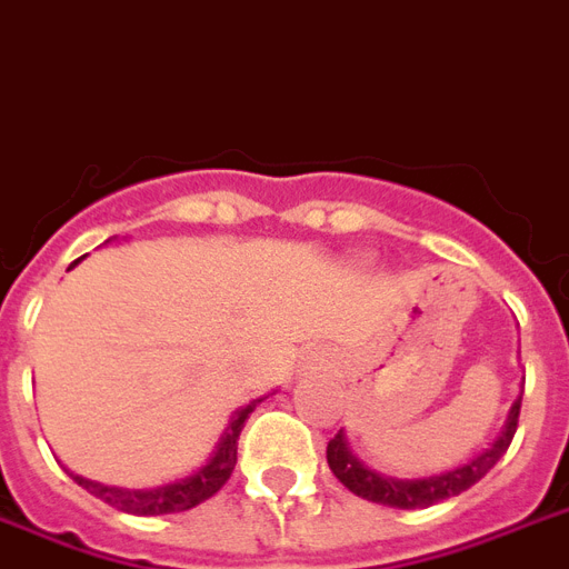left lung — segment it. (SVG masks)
I'll return each instance as SVG.
<instances>
[{"label": "left lung", "instance_id": "8db88e82", "mask_svg": "<svg viewBox=\"0 0 569 569\" xmlns=\"http://www.w3.org/2000/svg\"><path fill=\"white\" fill-rule=\"evenodd\" d=\"M517 418H520V397L511 403L506 427L500 429V436L493 438V445L488 447V450L473 456L468 465L445 470V473H438V477L395 479L382 477V473H377V470L371 468H365L362 461L350 452L345 429H339V432L330 438V445H327V465H330V470L336 473V479H339L348 491L362 497V500L380 502V506H389V509H427V506H436V502L450 500V497H459L461 491H468L470 485H477L479 479L502 459V452L509 450L511 438H515L517 432Z\"/></svg>", "mask_w": 569, "mask_h": 569}]
</instances>
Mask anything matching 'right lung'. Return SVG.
Returning a JSON list of instances; mask_svg holds the SVG:
<instances>
[{
	"instance_id": "add662e5",
	"label": "right lung",
	"mask_w": 569,
	"mask_h": 569,
	"mask_svg": "<svg viewBox=\"0 0 569 569\" xmlns=\"http://www.w3.org/2000/svg\"><path fill=\"white\" fill-rule=\"evenodd\" d=\"M76 262H72V266H76ZM72 266H69V269H72ZM260 400H251V403L233 412V418L228 420V429L221 432L219 445H216L210 459H207L196 473H189V477L174 479V482L169 485H157V488H142V491L117 488V485L92 482V479L76 477V473H69V477L76 479L84 491H90L92 497H99V500H104L108 506H113V509L119 511H128V515L151 517V515H174V511L196 509L198 502L210 500L212 493L228 482L233 468H237L239 436H242L244 420H248V415L257 409Z\"/></svg>"
}]
</instances>
